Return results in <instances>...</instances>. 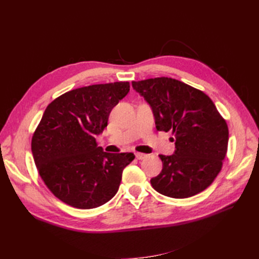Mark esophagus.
Listing matches in <instances>:
<instances>
[{
  "label": "esophagus",
  "instance_id": "1",
  "mask_svg": "<svg viewBox=\"0 0 259 259\" xmlns=\"http://www.w3.org/2000/svg\"><path fill=\"white\" fill-rule=\"evenodd\" d=\"M136 157L138 160H144V159H146L148 157V155H146V153H142V152H137Z\"/></svg>",
  "mask_w": 259,
  "mask_h": 259
}]
</instances>
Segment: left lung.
<instances>
[{"label": "left lung", "instance_id": "obj_1", "mask_svg": "<svg viewBox=\"0 0 259 259\" xmlns=\"http://www.w3.org/2000/svg\"><path fill=\"white\" fill-rule=\"evenodd\" d=\"M150 104L159 131H172L176 150L159 155L162 170L150 180L159 194L188 198L205 190L221 172L228 148V125L211 99L171 78L133 81Z\"/></svg>", "mask_w": 259, "mask_h": 259}]
</instances>
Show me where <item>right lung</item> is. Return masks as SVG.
Returning a JSON list of instances; mask_svg holds the SVG:
<instances>
[{
    "instance_id": "right-lung-1",
    "label": "right lung",
    "mask_w": 259,
    "mask_h": 259,
    "mask_svg": "<svg viewBox=\"0 0 259 259\" xmlns=\"http://www.w3.org/2000/svg\"><path fill=\"white\" fill-rule=\"evenodd\" d=\"M129 90V82L78 88L47 107L32 137V155L49 190L67 205L97 208L117 194L135 155L104 152L96 137Z\"/></svg>"
}]
</instances>
